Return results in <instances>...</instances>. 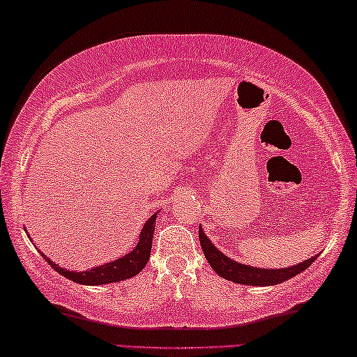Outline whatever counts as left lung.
Returning <instances> with one entry per match:
<instances>
[{
	"instance_id": "8db88e82",
	"label": "left lung",
	"mask_w": 357,
	"mask_h": 357,
	"mask_svg": "<svg viewBox=\"0 0 357 357\" xmlns=\"http://www.w3.org/2000/svg\"><path fill=\"white\" fill-rule=\"evenodd\" d=\"M199 243H202L203 253L206 257V260L214 271L218 273L219 276L224 278V280L238 282V284H248V286H273L280 284V282H284L291 278H294L307 270L312 263L315 261L317 257H312L309 260L301 261L299 265L287 266V268H255L243 265V263H237L231 260V258L224 255L218 250L216 247L213 245V242L204 236L203 229L199 227L198 231Z\"/></svg>"
}]
</instances>
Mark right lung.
Segmentation results:
<instances>
[{
    "label": "right lung",
    "instance_id": "1",
    "mask_svg": "<svg viewBox=\"0 0 357 357\" xmlns=\"http://www.w3.org/2000/svg\"><path fill=\"white\" fill-rule=\"evenodd\" d=\"M155 218L158 213H154L148 221L144 222L143 229H141L138 245H136L130 253H126L125 257L119 258V260L105 263V265L91 268L87 271H70L61 268L60 265H55L47 255L42 257L45 258V261L50 265L56 273H60L61 276L68 278V280L77 282V284H86V286H100V284H109V282H116L128 280L138 275L148 263L151 257V247H153V236H154V227H155ZM29 236V234H27Z\"/></svg>",
    "mask_w": 357,
    "mask_h": 357
}]
</instances>
